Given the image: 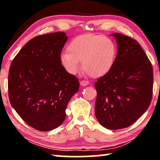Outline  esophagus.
Masks as SVG:
<instances>
[{
    "label": "esophagus",
    "mask_w": 160,
    "mask_h": 160,
    "mask_svg": "<svg viewBox=\"0 0 160 160\" xmlns=\"http://www.w3.org/2000/svg\"><path fill=\"white\" fill-rule=\"evenodd\" d=\"M88 81H86V80H81L80 81V85H82V86H86V85H88Z\"/></svg>",
    "instance_id": "34e87169"
}]
</instances>
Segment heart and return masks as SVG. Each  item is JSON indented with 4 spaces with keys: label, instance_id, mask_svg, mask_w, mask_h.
<instances>
[{
    "label": "heart",
    "instance_id": "heart-1",
    "mask_svg": "<svg viewBox=\"0 0 160 160\" xmlns=\"http://www.w3.org/2000/svg\"><path fill=\"white\" fill-rule=\"evenodd\" d=\"M61 53V63L70 74L77 73L80 62L87 74L94 78L107 74L113 66L117 48L112 39L102 35L87 34L72 39Z\"/></svg>",
    "mask_w": 160,
    "mask_h": 160
}]
</instances>
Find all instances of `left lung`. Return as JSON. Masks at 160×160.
Returning <instances> with one entry per match:
<instances>
[{
    "instance_id": "8db88e82",
    "label": "left lung",
    "mask_w": 160,
    "mask_h": 160,
    "mask_svg": "<svg viewBox=\"0 0 160 160\" xmlns=\"http://www.w3.org/2000/svg\"><path fill=\"white\" fill-rule=\"evenodd\" d=\"M117 55L112 70L97 80L95 116L104 128L117 130L135 123L152 97V67L136 40L113 33Z\"/></svg>"
}]
</instances>
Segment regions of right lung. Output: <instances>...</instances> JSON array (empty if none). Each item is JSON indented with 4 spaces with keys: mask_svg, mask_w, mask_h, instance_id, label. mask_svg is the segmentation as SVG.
Returning <instances> with one entry per match:
<instances>
[{
    "mask_svg": "<svg viewBox=\"0 0 160 160\" xmlns=\"http://www.w3.org/2000/svg\"><path fill=\"white\" fill-rule=\"evenodd\" d=\"M67 39L62 32L34 37L21 48L10 67V104L28 125L38 131L60 126L68 103L79 90V80L61 63Z\"/></svg>",
    "mask_w": 160,
    "mask_h": 160,
    "instance_id": "add662e5",
    "label": "right lung"
}]
</instances>
